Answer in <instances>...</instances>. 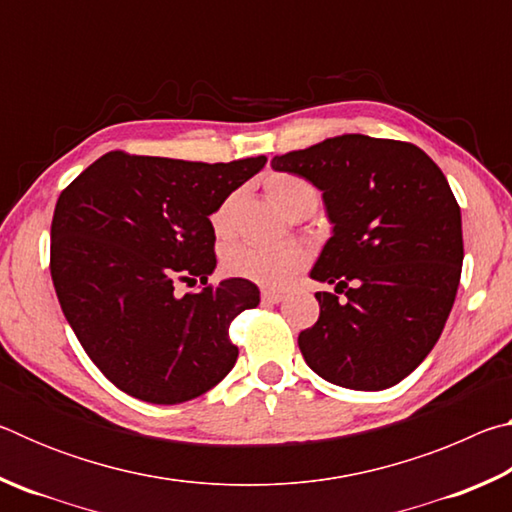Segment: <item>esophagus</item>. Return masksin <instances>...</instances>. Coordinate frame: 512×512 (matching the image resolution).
<instances>
[{
    "mask_svg": "<svg viewBox=\"0 0 512 512\" xmlns=\"http://www.w3.org/2000/svg\"><path fill=\"white\" fill-rule=\"evenodd\" d=\"M284 300V293L282 291H262V302L264 305H277V302Z\"/></svg>",
    "mask_w": 512,
    "mask_h": 512,
    "instance_id": "1",
    "label": "esophagus"
}]
</instances>
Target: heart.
<instances>
[{
    "instance_id": "1",
    "label": "heart",
    "mask_w": 512,
    "mask_h": 512,
    "mask_svg": "<svg viewBox=\"0 0 512 512\" xmlns=\"http://www.w3.org/2000/svg\"><path fill=\"white\" fill-rule=\"evenodd\" d=\"M264 192L268 201L289 216H296L298 212L305 210L314 212L318 205L316 189L305 178L293 176V173H268L264 178ZM235 210L237 194H228L214 207V212L210 214V225L216 237L223 239L230 235L232 225H235ZM307 264L309 255L300 246L268 248L253 244H235L223 253L225 271L266 289H284Z\"/></svg>"
}]
</instances>
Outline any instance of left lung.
Wrapping results in <instances>:
<instances>
[{
    "label": "left lung",
    "mask_w": 512,
    "mask_h": 512,
    "mask_svg": "<svg viewBox=\"0 0 512 512\" xmlns=\"http://www.w3.org/2000/svg\"><path fill=\"white\" fill-rule=\"evenodd\" d=\"M323 192L334 235L311 271L320 291L300 332L309 368L352 391H384L420 366L443 334L463 264L461 207L445 173L411 142L341 135L275 155Z\"/></svg>",
    "instance_id": "8db88e82"
}]
</instances>
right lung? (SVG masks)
I'll return each instance as SVG.
<instances>
[{
  "label": "right lung",
  "mask_w": 512,
  "mask_h": 512,
  "mask_svg": "<svg viewBox=\"0 0 512 512\" xmlns=\"http://www.w3.org/2000/svg\"><path fill=\"white\" fill-rule=\"evenodd\" d=\"M266 164L187 162L110 151L60 192L49 271L76 339L119 391L180 404L235 366L230 325L259 305L253 282L207 284L210 214ZM206 287L178 297L180 281Z\"/></svg>",
  "instance_id": "add662e5"
}]
</instances>
